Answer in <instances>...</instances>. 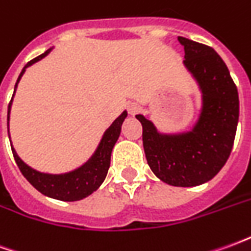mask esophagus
Returning <instances> with one entry per match:
<instances>
[{"mask_svg": "<svg viewBox=\"0 0 251 251\" xmlns=\"http://www.w3.org/2000/svg\"><path fill=\"white\" fill-rule=\"evenodd\" d=\"M127 111H129V114L136 115L141 111V106L138 103H130L127 106Z\"/></svg>", "mask_w": 251, "mask_h": 251, "instance_id": "obj_1", "label": "esophagus"}]
</instances>
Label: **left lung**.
<instances>
[{"mask_svg":"<svg viewBox=\"0 0 251 251\" xmlns=\"http://www.w3.org/2000/svg\"><path fill=\"white\" fill-rule=\"evenodd\" d=\"M184 46V66L199 83L201 111L189 131L158 133L156 126L138 114L142 144L152 172L175 187L207 183L226 164L231 153L239 118V98L228 68L211 47L179 36Z\"/></svg>","mask_w":251,"mask_h":251,"instance_id":"8db88e82","label":"left lung"}]
</instances>
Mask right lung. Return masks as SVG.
<instances>
[{"mask_svg":"<svg viewBox=\"0 0 251 251\" xmlns=\"http://www.w3.org/2000/svg\"><path fill=\"white\" fill-rule=\"evenodd\" d=\"M51 50H48L44 53H41L40 56L35 57L33 60L26 63V66L23 68V71L20 74L19 79L14 86V93L19 84L20 79L24 75L25 70L33 63L39 62L43 57H46ZM13 93V97H14ZM13 97L10 99L8 106V134H9V115H10V106H12V100ZM127 113L124 111L122 114L117 118V120L111 124L107 130L104 131L102 140L99 142L97 151L94 153L91 158L87 163H84L82 167H79L75 171H71L68 174L63 175H50V174H41L37 172L36 169H32L28 167L26 164L19 157V154L16 153L12 147V152H13V157L16 160V164L19 165L21 174L24 175V177L30 184L33 185L39 192H41L46 196L53 198V199L63 200V201H76V200H82L87 198L88 195H91L94 191L100 187L106 179V175L109 171L110 167V158H111V151L114 148L115 142L118 140L121 134V126L125 121Z\"/></svg>","mask_w":251,"mask_h":251,"instance_id":"1","label":"right lung"}]
</instances>
